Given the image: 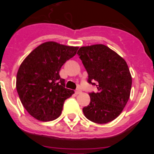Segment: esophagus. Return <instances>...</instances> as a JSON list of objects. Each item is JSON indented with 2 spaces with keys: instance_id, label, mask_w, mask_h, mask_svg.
<instances>
[{
  "instance_id": "obj_1",
  "label": "esophagus",
  "mask_w": 154,
  "mask_h": 154,
  "mask_svg": "<svg viewBox=\"0 0 154 154\" xmlns=\"http://www.w3.org/2000/svg\"><path fill=\"white\" fill-rule=\"evenodd\" d=\"M75 94L76 95H79V94H80V93H82V91L80 90V89H77V90H75Z\"/></svg>"
}]
</instances>
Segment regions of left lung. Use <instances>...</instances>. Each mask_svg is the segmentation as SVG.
<instances>
[{
  "label": "left lung",
  "mask_w": 154,
  "mask_h": 154,
  "mask_svg": "<svg viewBox=\"0 0 154 154\" xmlns=\"http://www.w3.org/2000/svg\"><path fill=\"white\" fill-rule=\"evenodd\" d=\"M77 54L89 75L88 82L98 89L89 94L90 103L82 109L84 115L93 123H109L120 115L130 99L132 77L127 64L101 44L81 47Z\"/></svg>",
  "instance_id": "1"
}]
</instances>
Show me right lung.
Segmentation results:
<instances>
[{
    "label": "right lung",
    "instance_id": "1",
    "mask_svg": "<svg viewBox=\"0 0 154 154\" xmlns=\"http://www.w3.org/2000/svg\"><path fill=\"white\" fill-rule=\"evenodd\" d=\"M78 48L47 42L24 58L17 71L16 89L23 106L31 116L47 122L61 115L65 100L74 91L65 88L59 71Z\"/></svg>",
    "mask_w": 154,
    "mask_h": 154
}]
</instances>
